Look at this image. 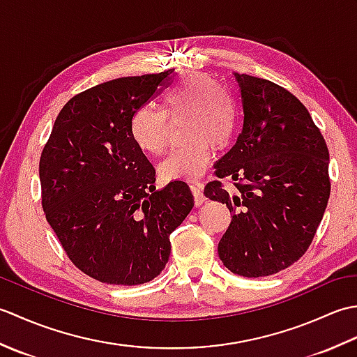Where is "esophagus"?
<instances>
[{"mask_svg": "<svg viewBox=\"0 0 357 357\" xmlns=\"http://www.w3.org/2000/svg\"><path fill=\"white\" fill-rule=\"evenodd\" d=\"M190 190L193 193V199H195V206L198 207L201 204L206 201V196L202 193V184L198 183V181H192L190 183Z\"/></svg>", "mask_w": 357, "mask_h": 357, "instance_id": "obj_1", "label": "esophagus"}]
</instances>
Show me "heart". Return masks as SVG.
I'll return each mask as SVG.
<instances>
[{
  "instance_id": "b5f03b06",
  "label": "heart",
  "mask_w": 357,
  "mask_h": 357,
  "mask_svg": "<svg viewBox=\"0 0 357 357\" xmlns=\"http://www.w3.org/2000/svg\"><path fill=\"white\" fill-rule=\"evenodd\" d=\"M162 113L149 105L136 109L130 118V136L136 147L161 156L170 146V121L184 118L181 138L185 142L161 164L165 179L192 181L206 172L215 149L229 146L238 126L236 101L229 90L202 72L184 73L162 98Z\"/></svg>"
}]
</instances>
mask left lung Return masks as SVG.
Returning <instances> with one entry per match:
<instances>
[{
  "label": "left lung",
  "instance_id": "obj_1",
  "mask_svg": "<svg viewBox=\"0 0 357 357\" xmlns=\"http://www.w3.org/2000/svg\"><path fill=\"white\" fill-rule=\"evenodd\" d=\"M244 123L216 162L204 195L227 204L231 222L218 253L234 275H275L304 256L330 198L328 149L305 105L268 79L234 73ZM238 192H227L221 178Z\"/></svg>",
  "mask_w": 357,
  "mask_h": 357
}]
</instances>
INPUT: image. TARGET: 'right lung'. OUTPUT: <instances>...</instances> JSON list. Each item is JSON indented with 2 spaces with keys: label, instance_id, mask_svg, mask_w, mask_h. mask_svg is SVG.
<instances>
[{
  "label": "right lung",
  "instance_id": "add662e5",
  "mask_svg": "<svg viewBox=\"0 0 357 357\" xmlns=\"http://www.w3.org/2000/svg\"><path fill=\"white\" fill-rule=\"evenodd\" d=\"M173 69L126 77L75 95L40 158L47 222L77 268L100 282L139 285L170 256V234L193 208L183 181L162 190L136 147L130 118L169 87Z\"/></svg>",
  "mask_w": 357,
  "mask_h": 357
}]
</instances>
